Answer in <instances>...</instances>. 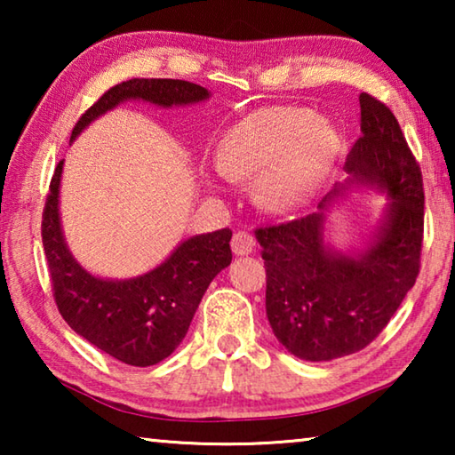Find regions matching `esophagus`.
<instances>
[{
  "instance_id": "34e87169",
  "label": "esophagus",
  "mask_w": 455,
  "mask_h": 455,
  "mask_svg": "<svg viewBox=\"0 0 455 455\" xmlns=\"http://www.w3.org/2000/svg\"><path fill=\"white\" fill-rule=\"evenodd\" d=\"M230 246H233V252L236 257H244V255H251L252 251H255V236L251 233H236L233 236V241H230Z\"/></svg>"
}]
</instances>
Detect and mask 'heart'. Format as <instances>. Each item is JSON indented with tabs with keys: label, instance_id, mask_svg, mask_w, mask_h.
<instances>
[{
	"label": "heart",
	"instance_id": "obj_1",
	"mask_svg": "<svg viewBox=\"0 0 455 455\" xmlns=\"http://www.w3.org/2000/svg\"><path fill=\"white\" fill-rule=\"evenodd\" d=\"M341 146L339 130L307 108L268 106L227 130L217 146V166L233 180L257 176V203L287 212L323 187Z\"/></svg>",
	"mask_w": 455,
	"mask_h": 455
}]
</instances>
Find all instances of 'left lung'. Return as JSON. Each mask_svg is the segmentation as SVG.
Listing matches in <instances>:
<instances>
[{
    "instance_id": "1",
    "label": "left lung",
    "mask_w": 455,
    "mask_h": 455,
    "mask_svg": "<svg viewBox=\"0 0 455 455\" xmlns=\"http://www.w3.org/2000/svg\"><path fill=\"white\" fill-rule=\"evenodd\" d=\"M361 138L317 211L257 230L267 268V317L279 343L305 361H331L367 347L419 273L421 171L397 120L379 100L359 96ZM351 186L388 196L363 250H337L324 236L326 212Z\"/></svg>"
}]
</instances>
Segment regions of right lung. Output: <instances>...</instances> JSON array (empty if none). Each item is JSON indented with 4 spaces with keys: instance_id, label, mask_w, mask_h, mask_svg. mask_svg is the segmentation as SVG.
Listing matches in <instances>:
<instances>
[{
    "instance_id": "1",
    "label": "right lung",
    "mask_w": 455,
    "mask_h": 455,
    "mask_svg": "<svg viewBox=\"0 0 455 455\" xmlns=\"http://www.w3.org/2000/svg\"><path fill=\"white\" fill-rule=\"evenodd\" d=\"M211 92L184 80L122 82L106 92L72 130L74 142L92 122L114 108L142 100L160 108L192 106ZM60 160L45 198L42 241L56 305L76 333L126 365L148 367L166 359L182 343L204 291L230 265L228 228L184 238L163 263L130 279H104L86 271L68 249L60 219Z\"/></svg>"
}]
</instances>
